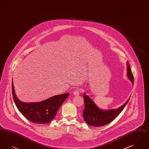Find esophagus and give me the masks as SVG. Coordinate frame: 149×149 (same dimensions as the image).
Listing matches in <instances>:
<instances>
[{"instance_id": "1", "label": "esophagus", "mask_w": 149, "mask_h": 149, "mask_svg": "<svg viewBox=\"0 0 149 149\" xmlns=\"http://www.w3.org/2000/svg\"><path fill=\"white\" fill-rule=\"evenodd\" d=\"M73 94H74V95H75V96H78V95L80 94V91H79V89H77V90H75V91L73 92Z\"/></svg>"}]
</instances>
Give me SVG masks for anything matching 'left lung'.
<instances>
[{"label":"left lung","instance_id":"1","mask_svg":"<svg viewBox=\"0 0 149 149\" xmlns=\"http://www.w3.org/2000/svg\"><path fill=\"white\" fill-rule=\"evenodd\" d=\"M127 64L128 78L134 85V76L128 61ZM83 97L85 104V108L83 112L84 120L88 125L95 127L105 126L113 121L122 111L130 98H129L122 106L117 109L103 110L99 108L88 95L84 94Z\"/></svg>","mask_w":149,"mask_h":149}]
</instances>
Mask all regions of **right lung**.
Returning a JSON list of instances; mask_svg holds the SVG:
<instances>
[{"mask_svg": "<svg viewBox=\"0 0 149 149\" xmlns=\"http://www.w3.org/2000/svg\"><path fill=\"white\" fill-rule=\"evenodd\" d=\"M12 89L14 103L19 111L28 120L39 124L48 123L52 120L55 117L58 109L69 94V93H66L55 95L40 102L24 103L17 97L13 81Z\"/></svg>", "mask_w": 149, "mask_h": 149, "instance_id": "right-lung-1", "label": "right lung"}]
</instances>
